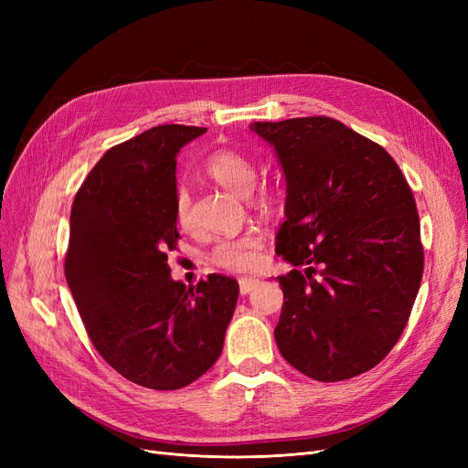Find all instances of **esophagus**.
Wrapping results in <instances>:
<instances>
[{"instance_id": "esophagus-1", "label": "esophagus", "mask_w": 468, "mask_h": 468, "mask_svg": "<svg viewBox=\"0 0 468 468\" xmlns=\"http://www.w3.org/2000/svg\"><path fill=\"white\" fill-rule=\"evenodd\" d=\"M239 292L242 294H250L253 289L260 285V279H253V277H239Z\"/></svg>"}]
</instances>
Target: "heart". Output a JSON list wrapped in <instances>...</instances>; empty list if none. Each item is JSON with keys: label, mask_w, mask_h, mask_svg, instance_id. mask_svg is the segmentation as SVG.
<instances>
[{"label": "heart", "mask_w": 468, "mask_h": 468, "mask_svg": "<svg viewBox=\"0 0 468 468\" xmlns=\"http://www.w3.org/2000/svg\"><path fill=\"white\" fill-rule=\"evenodd\" d=\"M205 172L220 186L236 195H248L258 179V165L248 154L238 150H218L205 164ZM277 191L263 183L258 187L256 203L261 207L273 205ZM174 217L181 229L191 226V195L186 187H177L174 197ZM265 239L261 232L248 230L234 238H222L210 251V260L226 271L246 273L258 269L263 261Z\"/></svg>", "instance_id": "1"}]
</instances>
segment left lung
I'll list each match as a JSON object with an SVG mask.
<instances>
[{"instance_id": "1", "label": "left lung", "mask_w": 468, "mask_h": 468, "mask_svg": "<svg viewBox=\"0 0 468 468\" xmlns=\"http://www.w3.org/2000/svg\"><path fill=\"white\" fill-rule=\"evenodd\" d=\"M287 177L277 253L294 265L275 339L306 377L335 382L385 359L423 275L420 217L392 155L330 117L253 122ZM307 269L301 272L298 267Z\"/></svg>"}]
</instances>
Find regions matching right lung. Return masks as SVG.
Instances as JSON below:
<instances>
[{
  "instance_id": "1",
  "label": "right lung",
  "mask_w": 468,
  "mask_h": 468,
  "mask_svg": "<svg viewBox=\"0 0 468 468\" xmlns=\"http://www.w3.org/2000/svg\"><path fill=\"white\" fill-rule=\"evenodd\" d=\"M203 126L160 124L109 148L78 189L64 273L91 344L140 387L177 390L218 359L238 281L169 275L177 152Z\"/></svg>"
}]
</instances>
